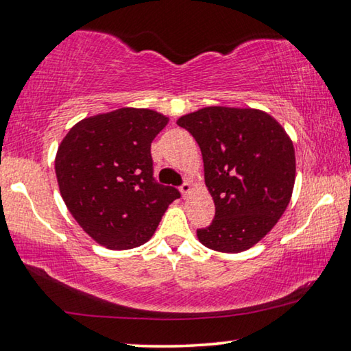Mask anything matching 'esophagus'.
<instances>
[{
	"label": "esophagus",
	"instance_id": "obj_1",
	"mask_svg": "<svg viewBox=\"0 0 351 351\" xmlns=\"http://www.w3.org/2000/svg\"><path fill=\"white\" fill-rule=\"evenodd\" d=\"M191 191H193V186H191V183H190V182H185V183H183V185L180 186V193H182V196H183V197H188V196H190Z\"/></svg>",
	"mask_w": 351,
	"mask_h": 351
}]
</instances>
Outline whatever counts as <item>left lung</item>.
<instances>
[{
    "label": "left lung",
    "instance_id": "obj_1",
    "mask_svg": "<svg viewBox=\"0 0 351 351\" xmlns=\"http://www.w3.org/2000/svg\"><path fill=\"white\" fill-rule=\"evenodd\" d=\"M202 152L215 219L197 229L204 246L241 252L258 243L287 208L295 185L292 139L274 117L254 108L207 106L179 117Z\"/></svg>",
    "mask_w": 351,
    "mask_h": 351
}]
</instances>
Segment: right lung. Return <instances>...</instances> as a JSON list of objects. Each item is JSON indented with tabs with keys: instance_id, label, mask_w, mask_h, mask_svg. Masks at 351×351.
<instances>
[{
	"instance_id": "obj_1",
	"label": "right lung",
	"mask_w": 351,
	"mask_h": 351,
	"mask_svg": "<svg viewBox=\"0 0 351 351\" xmlns=\"http://www.w3.org/2000/svg\"><path fill=\"white\" fill-rule=\"evenodd\" d=\"M168 122L147 108H119L75 123L59 144L55 171L64 202L108 250L144 245L180 197L154 179L150 144Z\"/></svg>"
}]
</instances>
